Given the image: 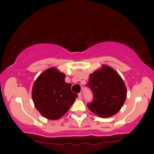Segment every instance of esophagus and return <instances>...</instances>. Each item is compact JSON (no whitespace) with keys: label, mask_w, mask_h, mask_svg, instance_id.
Returning <instances> with one entry per match:
<instances>
[{"label":"esophagus","mask_w":154,"mask_h":154,"mask_svg":"<svg viewBox=\"0 0 154 154\" xmlns=\"http://www.w3.org/2000/svg\"><path fill=\"white\" fill-rule=\"evenodd\" d=\"M79 98L80 99V100H81V99H82V93H81V92L79 93Z\"/></svg>","instance_id":"1"}]
</instances>
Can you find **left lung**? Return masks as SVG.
Instances as JSON below:
<instances>
[{"mask_svg": "<svg viewBox=\"0 0 154 154\" xmlns=\"http://www.w3.org/2000/svg\"><path fill=\"white\" fill-rule=\"evenodd\" d=\"M88 87L93 93L87 106L92 112L102 118L119 112L125 102L127 90L121 77L112 68L104 65L101 70L90 74Z\"/></svg>", "mask_w": 154, "mask_h": 154, "instance_id": "left-lung-1", "label": "left lung"}]
</instances>
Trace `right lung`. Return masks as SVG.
<instances>
[{"label":"right lung","instance_id":"obj_1","mask_svg":"<svg viewBox=\"0 0 154 154\" xmlns=\"http://www.w3.org/2000/svg\"><path fill=\"white\" fill-rule=\"evenodd\" d=\"M65 76L56 68H50L35 80L32 89L33 101L37 110L46 119H60L78 97V94L71 90V84L64 81Z\"/></svg>","mask_w":154,"mask_h":154}]
</instances>
